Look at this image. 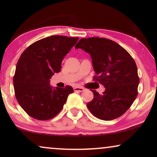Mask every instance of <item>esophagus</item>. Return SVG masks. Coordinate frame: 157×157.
Segmentation results:
<instances>
[{
	"label": "esophagus",
	"mask_w": 157,
	"mask_h": 157,
	"mask_svg": "<svg viewBox=\"0 0 157 157\" xmlns=\"http://www.w3.org/2000/svg\"><path fill=\"white\" fill-rule=\"evenodd\" d=\"M74 91L82 92V91H84V89H83V87H78V86H76V87H75V88H74Z\"/></svg>",
	"instance_id": "esophagus-1"
}]
</instances>
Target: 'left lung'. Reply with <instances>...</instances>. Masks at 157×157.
Here are the masks:
<instances>
[{
  "label": "left lung",
  "mask_w": 157,
  "mask_h": 157,
  "mask_svg": "<svg viewBox=\"0 0 157 157\" xmlns=\"http://www.w3.org/2000/svg\"><path fill=\"white\" fill-rule=\"evenodd\" d=\"M75 48L89 53L96 72L93 79L106 88L102 95L91 90L94 98L88 109L105 121L121 117L138 95L139 78L134 59L123 47L105 38H81Z\"/></svg>",
  "instance_id": "1"
}]
</instances>
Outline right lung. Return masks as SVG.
Wrapping results in <instances>:
<instances>
[{"instance_id": "obj_1", "label": "right lung", "mask_w": 157, "mask_h": 157, "mask_svg": "<svg viewBox=\"0 0 157 157\" xmlns=\"http://www.w3.org/2000/svg\"><path fill=\"white\" fill-rule=\"evenodd\" d=\"M78 38L52 36L28 47L19 58L13 77L15 96L22 109L33 119L45 121L61 111L71 86L52 88L49 79L61 69L62 60Z\"/></svg>"}]
</instances>
